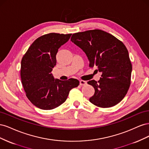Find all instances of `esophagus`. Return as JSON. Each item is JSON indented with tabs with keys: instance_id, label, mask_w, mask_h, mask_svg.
Returning <instances> with one entry per match:
<instances>
[{
	"instance_id": "esophagus-1",
	"label": "esophagus",
	"mask_w": 149,
	"mask_h": 149,
	"mask_svg": "<svg viewBox=\"0 0 149 149\" xmlns=\"http://www.w3.org/2000/svg\"><path fill=\"white\" fill-rule=\"evenodd\" d=\"M86 84H87V83H86V81H83V80L79 81V84L81 86H85Z\"/></svg>"
}]
</instances>
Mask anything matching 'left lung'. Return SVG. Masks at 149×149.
Segmentation results:
<instances>
[{
    "mask_svg": "<svg viewBox=\"0 0 149 149\" xmlns=\"http://www.w3.org/2000/svg\"><path fill=\"white\" fill-rule=\"evenodd\" d=\"M71 41L86 53L89 66L102 73L98 81L93 79L88 82L95 91L89 101L101 107H110L120 102L129 88L132 69L124 43L97 29L74 33Z\"/></svg>",
    "mask_w": 149,
    "mask_h": 149,
    "instance_id": "1",
    "label": "left lung"
}]
</instances>
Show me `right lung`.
<instances>
[{
    "mask_svg": "<svg viewBox=\"0 0 149 149\" xmlns=\"http://www.w3.org/2000/svg\"><path fill=\"white\" fill-rule=\"evenodd\" d=\"M72 34L50 33L36 39L21 61L20 76L26 96L34 106L43 110L55 109L63 103L70 91L79 81H61L52 73L56 64V54Z\"/></svg>",
    "mask_w": 149,
    "mask_h": 149,
    "instance_id": "1",
    "label": "right lung"
}]
</instances>
